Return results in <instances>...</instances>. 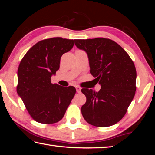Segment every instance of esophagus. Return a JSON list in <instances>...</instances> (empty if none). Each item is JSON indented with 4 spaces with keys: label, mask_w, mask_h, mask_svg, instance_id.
<instances>
[{
    "label": "esophagus",
    "mask_w": 155,
    "mask_h": 155,
    "mask_svg": "<svg viewBox=\"0 0 155 155\" xmlns=\"http://www.w3.org/2000/svg\"><path fill=\"white\" fill-rule=\"evenodd\" d=\"M76 90H77V91L78 93H80L81 90V88L80 87H78V86H77V87H76Z\"/></svg>",
    "instance_id": "1"
}]
</instances>
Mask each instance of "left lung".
Here are the masks:
<instances>
[{"instance_id":"left-lung-1","label":"left lung","mask_w":155,"mask_h":155,"mask_svg":"<svg viewBox=\"0 0 155 155\" xmlns=\"http://www.w3.org/2000/svg\"><path fill=\"white\" fill-rule=\"evenodd\" d=\"M87 54L90 73L101 86L99 91L81 90L87 98L81 107L85 121L98 127H110L121 120L134 98L137 73L134 63L119 44L98 38L74 40Z\"/></svg>"}]
</instances>
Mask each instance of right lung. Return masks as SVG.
Masks as SVG:
<instances>
[{"label": "right lung", "mask_w": 155, "mask_h": 155, "mask_svg": "<svg viewBox=\"0 0 155 155\" xmlns=\"http://www.w3.org/2000/svg\"><path fill=\"white\" fill-rule=\"evenodd\" d=\"M74 46V40L53 38L41 40L28 50L18 70L17 92L36 122L54 124L64 116L76 93L73 86L51 83L60 59Z\"/></svg>", "instance_id": "right-lung-1"}]
</instances>
